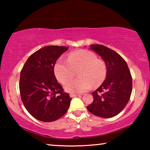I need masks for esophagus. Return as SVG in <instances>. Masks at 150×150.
Returning <instances> with one entry per match:
<instances>
[{"label": "esophagus", "mask_w": 150, "mask_h": 150, "mask_svg": "<svg viewBox=\"0 0 150 150\" xmlns=\"http://www.w3.org/2000/svg\"><path fill=\"white\" fill-rule=\"evenodd\" d=\"M79 95H78V94H70L69 96H70V98H74V97H76V96H79Z\"/></svg>", "instance_id": "esophagus-1"}]
</instances>
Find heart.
<instances>
[{
	"label": "heart",
	"instance_id": "b5f03b06",
	"mask_svg": "<svg viewBox=\"0 0 150 150\" xmlns=\"http://www.w3.org/2000/svg\"><path fill=\"white\" fill-rule=\"evenodd\" d=\"M79 71V79L68 81ZM54 74L61 83H65L64 89L68 93H83L91 89L92 85L98 86L105 79L106 66L99 60L94 53L88 50L71 52L68 58L59 59L54 67Z\"/></svg>",
	"mask_w": 150,
	"mask_h": 150
}]
</instances>
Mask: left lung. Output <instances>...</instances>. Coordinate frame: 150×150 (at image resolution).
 <instances>
[{"label": "left lung", "instance_id": "left-lung-1", "mask_svg": "<svg viewBox=\"0 0 150 150\" xmlns=\"http://www.w3.org/2000/svg\"><path fill=\"white\" fill-rule=\"evenodd\" d=\"M90 49L102 57L106 66V76L100 87L92 93L93 101L88 110L102 118L116 116L130 100L132 79L124 59L114 50L103 45H90Z\"/></svg>", "mask_w": 150, "mask_h": 150}]
</instances>
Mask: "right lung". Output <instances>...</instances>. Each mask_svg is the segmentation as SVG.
<instances>
[{"label":"right lung","instance_id":"obj_1","mask_svg":"<svg viewBox=\"0 0 150 150\" xmlns=\"http://www.w3.org/2000/svg\"><path fill=\"white\" fill-rule=\"evenodd\" d=\"M68 47L48 46L28 57L20 78L22 101L28 112L37 120L50 122L66 113L71 98L64 93L54 76V67Z\"/></svg>","mask_w":150,"mask_h":150}]
</instances>
